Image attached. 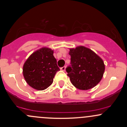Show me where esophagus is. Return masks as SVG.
I'll return each instance as SVG.
<instances>
[{
    "instance_id": "34e87169",
    "label": "esophagus",
    "mask_w": 127,
    "mask_h": 127,
    "mask_svg": "<svg viewBox=\"0 0 127 127\" xmlns=\"http://www.w3.org/2000/svg\"><path fill=\"white\" fill-rule=\"evenodd\" d=\"M61 71H65V69H66V66H63V67H61Z\"/></svg>"
}]
</instances>
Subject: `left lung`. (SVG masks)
<instances>
[{
	"label": "left lung",
	"mask_w": 127,
	"mask_h": 127,
	"mask_svg": "<svg viewBox=\"0 0 127 127\" xmlns=\"http://www.w3.org/2000/svg\"><path fill=\"white\" fill-rule=\"evenodd\" d=\"M69 54L71 65L66 70L72 85L82 90L95 87L101 80L105 70L103 60L84 46L70 48Z\"/></svg>",
	"instance_id": "8db88e82"
}]
</instances>
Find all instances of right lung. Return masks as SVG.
<instances>
[{
	"label": "right lung",
	"mask_w": 127,
	"mask_h": 127,
	"mask_svg": "<svg viewBox=\"0 0 127 127\" xmlns=\"http://www.w3.org/2000/svg\"><path fill=\"white\" fill-rule=\"evenodd\" d=\"M53 50L43 47L31 55L24 63L23 73L28 85L37 90H43L53 83L60 71Z\"/></svg>",
	"instance_id": "1"
}]
</instances>
